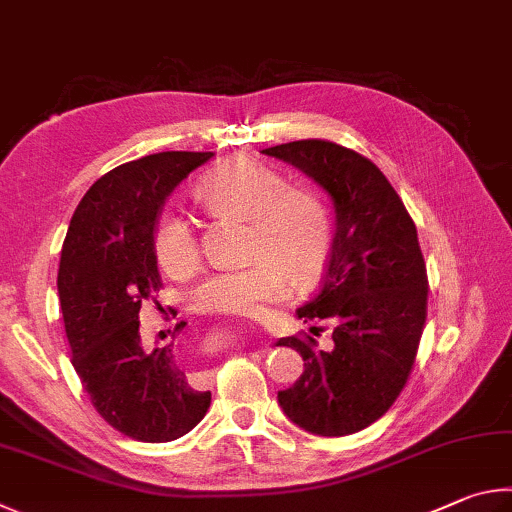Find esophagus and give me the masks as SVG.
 I'll list each match as a JSON object with an SVG mask.
<instances>
[{"mask_svg":"<svg viewBox=\"0 0 512 512\" xmlns=\"http://www.w3.org/2000/svg\"><path fill=\"white\" fill-rule=\"evenodd\" d=\"M220 339H222V335H220Z\"/></svg>","mask_w":512,"mask_h":512,"instance_id":"1","label":"esophagus"}]
</instances>
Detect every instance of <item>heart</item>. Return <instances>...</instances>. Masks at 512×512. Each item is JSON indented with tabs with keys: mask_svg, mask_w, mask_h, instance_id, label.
I'll return each mask as SVG.
<instances>
[{
	"mask_svg": "<svg viewBox=\"0 0 512 512\" xmlns=\"http://www.w3.org/2000/svg\"><path fill=\"white\" fill-rule=\"evenodd\" d=\"M197 195L215 215L247 218L245 256L254 261L206 276L191 297L197 312L258 317L288 294V272L303 283L324 267L333 218L315 188L290 186L281 170L258 159L233 157L202 175ZM152 247L159 267L170 276H186L200 265V240L191 220L175 206L159 215Z\"/></svg>",
	"mask_w": 512,
	"mask_h": 512,
	"instance_id": "heart-1",
	"label": "heart"
}]
</instances>
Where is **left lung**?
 I'll use <instances>...</instances> for the list:
<instances>
[{"label": "left lung", "instance_id": "8db88e82", "mask_svg": "<svg viewBox=\"0 0 512 512\" xmlns=\"http://www.w3.org/2000/svg\"><path fill=\"white\" fill-rule=\"evenodd\" d=\"M324 188L335 238L319 290L297 310L303 321H335L333 348L283 337L303 357L301 378L279 391L294 425L348 436L387 414L405 389L427 319V270L416 224L382 170L351 148L303 139L263 150Z\"/></svg>", "mask_w": 512, "mask_h": 512}]
</instances>
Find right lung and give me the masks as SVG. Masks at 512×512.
I'll list each match as a JSON object with an SVG mask.
<instances>
[{
	"label": "right lung",
	"mask_w": 512,
	"mask_h": 512,
	"mask_svg": "<svg viewBox=\"0 0 512 512\" xmlns=\"http://www.w3.org/2000/svg\"><path fill=\"white\" fill-rule=\"evenodd\" d=\"M213 152H157L89 186L62 245L58 294L71 364L94 409L121 434L168 443L200 423L211 391L191 384L175 344L146 351L143 301L161 288L152 247L168 195Z\"/></svg>",
	"instance_id": "1"
}]
</instances>
